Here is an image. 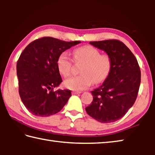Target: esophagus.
Segmentation results:
<instances>
[{
    "label": "esophagus",
    "mask_w": 155,
    "mask_h": 155,
    "mask_svg": "<svg viewBox=\"0 0 155 155\" xmlns=\"http://www.w3.org/2000/svg\"><path fill=\"white\" fill-rule=\"evenodd\" d=\"M81 91H72V92L73 95H76V94H81Z\"/></svg>",
    "instance_id": "34e87169"
}]
</instances>
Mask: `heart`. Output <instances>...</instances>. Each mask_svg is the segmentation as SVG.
I'll return each mask as SVG.
<instances>
[{"label": "heart", "instance_id": "b5f03b06", "mask_svg": "<svg viewBox=\"0 0 155 155\" xmlns=\"http://www.w3.org/2000/svg\"><path fill=\"white\" fill-rule=\"evenodd\" d=\"M76 62L83 63L80 68L81 74L72 77L64 81L65 87L72 90H83L93 83L103 82L111 69V59L108 54H101L98 49L91 46H84L74 51ZM60 74L65 77L71 73L72 59L67 52H63L57 60Z\"/></svg>", "mask_w": 155, "mask_h": 155}]
</instances>
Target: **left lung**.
I'll return each instance as SVG.
<instances>
[{"label": "left lung", "mask_w": 155, "mask_h": 155, "mask_svg": "<svg viewBox=\"0 0 155 155\" xmlns=\"http://www.w3.org/2000/svg\"><path fill=\"white\" fill-rule=\"evenodd\" d=\"M90 44L105 52L112 65L103 84L91 91L93 101L85 110L100 122H114L135 103L141 82L140 68L134 54L122 41L109 40Z\"/></svg>", "instance_id": "1"}]
</instances>
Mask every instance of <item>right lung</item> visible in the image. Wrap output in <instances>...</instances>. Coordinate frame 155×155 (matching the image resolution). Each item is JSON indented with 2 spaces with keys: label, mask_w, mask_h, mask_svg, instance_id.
Instances as JSON below:
<instances>
[{
  "label": "right lung",
  "mask_w": 155,
  "mask_h": 155,
  "mask_svg": "<svg viewBox=\"0 0 155 155\" xmlns=\"http://www.w3.org/2000/svg\"><path fill=\"white\" fill-rule=\"evenodd\" d=\"M79 43L44 37L32 41L21 53L16 65L19 94L33 115L50 116L67 103L71 91L53 90L62 82L57 60L61 52Z\"/></svg>",
  "instance_id": "add662e5"
}]
</instances>
